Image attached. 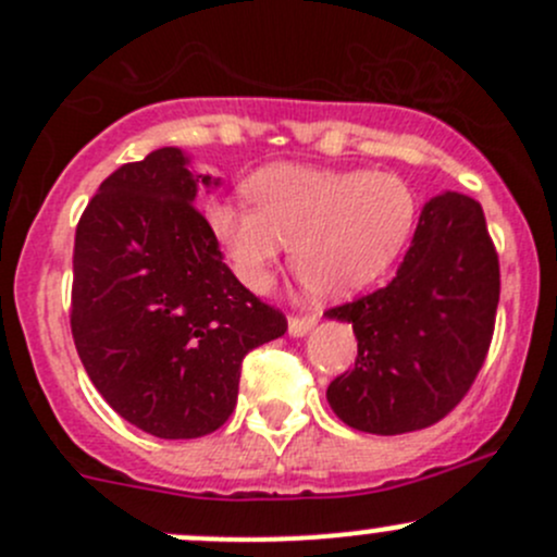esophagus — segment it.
<instances>
[{
    "label": "esophagus",
    "mask_w": 557,
    "mask_h": 557,
    "mask_svg": "<svg viewBox=\"0 0 557 557\" xmlns=\"http://www.w3.org/2000/svg\"><path fill=\"white\" fill-rule=\"evenodd\" d=\"M314 323H318V314H305V318H288V334L290 336H305L310 334V331L314 329Z\"/></svg>",
    "instance_id": "esophagus-1"
}]
</instances>
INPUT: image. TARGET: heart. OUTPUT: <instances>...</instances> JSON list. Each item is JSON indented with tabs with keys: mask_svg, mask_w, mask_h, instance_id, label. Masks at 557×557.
I'll return each instance as SVG.
<instances>
[{
	"mask_svg": "<svg viewBox=\"0 0 557 557\" xmlns=\"http://www.w3.org/2000/svg\"><path fill=\"white\" fill-rule=\"evenodd\" d=\"M245 201L207 205V226L247 288L267 290L290 245V263L323 299L372 285L396 261L414 223V196L387 172L272 164L250 174Z\"/></svg>",
	"mask_w": 557,
	"mask_h": 557,
	"instance_id": "heart-1",
	"label": "heart"
}]
</instances>
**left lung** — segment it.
Listing matches in <instances>:
<instances>
[{
	"label": "left lung",
	"instance_id": "8db88e82",
	"mask_svg": "<svg viewBox=\"0 0 557 557\" xmlns=\"http://www.w3.org/2000/svg\"><path fill=\"white\" fill-rule=\"evenodd\" d=\"M498 294V256L480 201L455 190L425 201L396 277L325 312L350 323L358 339L352 372L325 391L336 418L380 436L440 423L485 363Z\"/></svg>",
	"mask_w": 557,
	"mask_h": 557
}]
</instances>
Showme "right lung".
Returning a JSON list of instances; mask_svg holds the SVG:
<instances>
[{
  "label": "right lung",
  "mask_w": 557,
  "mask_h": 557,
  "mask_svg": "<svg viewBox=\"0 0 557 557\" xmlns=\"http://www.w3.org/2000/svg\"><path fill=\"white\" fill-rule=\"evenodd\" d=\"M218 177L180 148L123 164L99 185L75 232L72 339L94 387L159 440L212 434L237 407L243 358L285 334L223 263L194 207Z\"/></svg>",
  "instance_id": "1"
}]
</instances>
